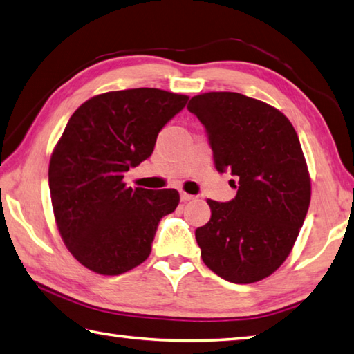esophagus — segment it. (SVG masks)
I'll list each match as a JSON object with an SVG mask.
<instances>
[{
  "instance_id": "34e87169",
  "label": "esophagus",
  "mask_w": 354,
  "mask_h": 354,
  "mask_svg": "<svg viewBox=\"0 0 354 354\" xmlns=\"http://www.w3.org/2000/svg\"><path fill=\"white\" fill-rule=\"evenodd\" d=\"M194 198H195L194 195H190V194H185V192H181V201L187 203V201H190V199H194Z\"/></svg>"
}]
</instances>
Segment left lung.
<instances>
[{"label":"left lung","mask_w":354,"mask_h":354,"mask_svg":"<svg viewBox=\"0 0 354 354\" xmlns=\"http://www.w3.org/2000/svg\"><path fill=\"white\" fill-rule=\"evenodd\" d=\"M187 110L207 130L216 170L239 179L232 201L207 199L210 220L195 232L201 259L224 280L255 283L283 265L310 207L299 136L277 108L240 93L199 94Z\"/></svg>","instance_id":"8db88e82"}]
</instances>
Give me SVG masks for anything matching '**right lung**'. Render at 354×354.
Wrapping results in <instances>:
<instances>
[{"instance_id":"right-lung-1","label":"right lung","mask_w":354,"mask_h":354,"mask_svg":"<svg viewBox=\"0 0 354 354\" xmlns=\"http://www.w3.org/2000/svg\"><path fill=\"white\" fill-rule=\"evenodd\" d=\"M189 95L158 88L97 94L71 115L49 160L59 232L74 259L100 275H119L151 252L160 218L179 204L175 189L127 187L125 171L155 149L162 127Z\"/></svg>"}]
</instances>
